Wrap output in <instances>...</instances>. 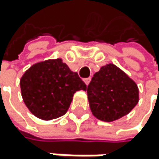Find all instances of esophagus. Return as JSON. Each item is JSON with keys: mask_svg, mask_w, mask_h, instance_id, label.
Returning <instances> with one entry per match:
<instances>
[{"mask_svg": "<svg viewBox=\"0 0 159 159\" xmlns=\"http://www.w3.org/2000/svg\"><path fill=\"white\" fill-rule=\"evenodd\" d=\"M89 81H90V78H89H89H85V79H84V82H85V84H86V85H88V84L89 83Z\"/></svg>", "mask_w": 159, "mask_h": 159, "instance_id": "34e87169", "label": "esophagus"}]
</instances>
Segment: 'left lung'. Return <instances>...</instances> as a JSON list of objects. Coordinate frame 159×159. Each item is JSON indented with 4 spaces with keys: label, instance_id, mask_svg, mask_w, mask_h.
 Wrapping results in <instances>:
<instances>
[{
    "label": "left lung",
    "instance_id": "left-lung-1",
    "mask_svg": "<svg viewBox=\"0 0 159 159\" xmlns=\"http://www.w3.org/2000/svg\"><path fill=\"white\" fill-rule=\"evenodd\" d=\"M87 93L93 115L106 122L121 118L138 103L136 84L113 64L102 66L93 75Z\"/></svg>",
    "mask_w": 159,
    "mask_h": 159
}]
</instances>
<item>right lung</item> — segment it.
Listing matches in <instances>:
<instances>
[{
    "instance_id": "1",
    "label": "right lung",
    "mask_w": 159,
    "mask_h": 159,
    "mask_svg": "<svg viewBox=\"0 0 159 159\" xmlns=\"http://www.w3.org/2000/svg\"><path fill=\"white\" fill-rule=\"evenodd\" d=\"M25 106L35 116L51 120L69 110L77 90L87 86L61 59L48 60L33 65L20 81Z\"/></svg>"
}]
</instances>
